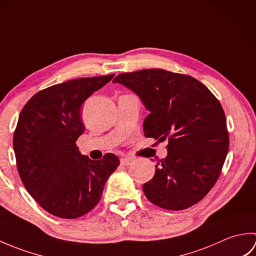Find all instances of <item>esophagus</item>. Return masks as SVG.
Masks as SVG:
<instances>
[{
    "label": "esophagus",
    "instance_id": "1",
    "mask_svg": "<svg viewBox=\"0 0 256 256\" xmlns=\"http://www.w3.org/2000/svg\"><path fill=\"white\" fill-rule=\"evenodd\" d=\"M121 165L122 166H128V165H131L132 162H133V160H130V158H128V157H124V158H121Z\"/></svg>",
    "mask_w": 256,
    "mask_h": 256
}]
</instances>
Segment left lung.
<instances>
[{
  "label": "left lung",
  "instance_id": "obj_1",
  "mask_svg": "<svg viewBox=\"0 0 256 256\" xmlns=\"http://www.w3.org/2000/svg\"><path fill=\"white\" fill-rule=\"evenodd\" d=\"M113 82L136 94L150 111L145 136L168 140L167 156L143 184L146 198L167 210L199 202L218 180L229 150L219 100L197 79L164 69L121 74Z\"/></svg>",
  "mask_w": 256,
  "mask_h": 256
}]
</instances>
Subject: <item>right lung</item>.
Returning a JSON list of instances; mask_svg holds the SVG:
<instances>
[{
  "label": "right lung",
  "instance_id": "1",
  "mask_svg": "<svg viewBox=\"0 0 256 256\" xmlns=\"http://www.w3.org/2000/svg\"><path fill=\"white\" fill-rule=\"evenodd\" d=\"M113 77L52 86L32 96L20 113L13 138L20 177L42 208L58 218L76 219L94 209L120 165L111 153L92 160L76 144L86 128L80 110L84 101Z\"/></svg>",
  "mask_w": 256,
  "mask_h": 256
}]
</instances>
